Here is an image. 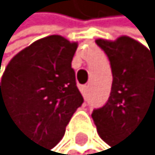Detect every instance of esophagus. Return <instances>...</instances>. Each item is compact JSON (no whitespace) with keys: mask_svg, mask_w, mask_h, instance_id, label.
Returning <instances> with one entry per match:
<instances>
[{"mask_svg":"<svg viewBox=\"0 0 155 155\" xmlns=\"http://www.w3.org/2000/svg\"><path fill=\"white\" fill-rule=\"evenodd\" d=\"M80 91H81V94H83L84 98H87V97H88V93H89V85H84V87H81V88H80Z\"/></svg>","mask_w":155,"mask_h":155,"instance_id":"esophagus-1","label":"esophagus"}]
</instances>
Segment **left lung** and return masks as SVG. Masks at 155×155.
I'll list each match as a JSON object with an SVG mask.
<instances>
[{
    "mask_svg": "<svg viewBox=\"0 0 155 155\" xmlns=\"http://www.w3.org/2000/svg\"><path fill=\"white\" fill-rule=\"evenodd\" d=\"M96 42L110 61L113 84L107 102L92 118L100 137L113 148L143 119L154 117L155 123V51L128 36Z\"/></svg>",
    "mask_w": 155,
    "mask_h": 155,
    "instance_id": "obj_1",
    "label": "left lung"
}]
</instances>
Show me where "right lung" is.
I'll return each mask as SVG.
<instances>
[{
  "mask_svg": "<svg viewBox=\"0 0 155 155\" xmlns=\"http://www.w3.org/2000/svg\"><path fill=\"white\" fill-rule=\"evenodd\" d=\"M78 42L59 35L40 38L12 58L0 83V107L37 145L50 150L84 102L71 67Z\"/></svg>",
  "mask_w": 155,
  "mask_h": 155,
  "instance_id": "right-lung-1",
  "label": "right lung"
}]
</instances>
